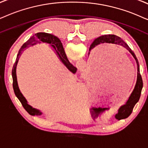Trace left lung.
<instances>
[{
	"instance_id": "8db88e82",
	"label": "left lung",
	"mask_w": 148,
	"mask_h": 148,
	"mask_svg": "<svg viewBox=\"0 0 148 148\" xmlns=\"http://www.w3.org/2000/svg\"><path fill=\"white\" fill-rule=\"evenodd\" d=\"M104 43H112L119 45L122 46L125 49H126L131 54L134 59H135L136 63V68H137V76H136V80L135 85H134L133 90L132 91L130 96H128V99L126 101L124 104L119 106V108L117 110V113L115 115V117L118 120L120 119L127 118L130 114L132 113V110H133L134 106H135L136 102H138L141 96L142 87H143V80L140 74L139 71V65L137 59H136L134 52L130 49V47L127 45L124 41H123L120 37L116 36L114 35H104L102 36H100L96 38V40L93 41L92 44L90 46V50L93 49L96 46H98L101 44H104Z\"/></svg>"
}]
</instances>
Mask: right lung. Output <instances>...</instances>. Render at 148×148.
<instances>
[{"label": "right lung", "instance_id": "right-lung-1", "mask_svg": "<svg viewBox=\"0 0 148 148\" xmlns=\"http://www.w3.org/2000/svg\"><path fill=\"white\" fill-rule=\"evenodd\" d=\"M39 44H47L50 45L52 48H54L55 50V51L57 52V55H59V58H60L61 62L73 74H75L76 70H77L76 68H75L72 64H71L68 59V58H67V56L65 55L64 48L63 47L62 43H61V40L57 37L55 36V35L49 34V33H37L36 34H35V35H33L32 37H31L27 42L24 43L22 45L21 48L20 49L19 52H18L16 62L14 63V66H13L12 68L13 88H14L15 94H16L17 98L19 99V100L21 102L22 105L23 106L24 109L31 115H42L43 113L40 110L33 108L32 106L29 104L27 99L25 98V97L23 96V94L20 91L19 87H18V80H17L16 68L17 64H18V61H19V57L21 55L22 52L27 47L35 46V45Z\"/></svg>", "mask_w": 148, "mask_h": 148}]
</instances>
